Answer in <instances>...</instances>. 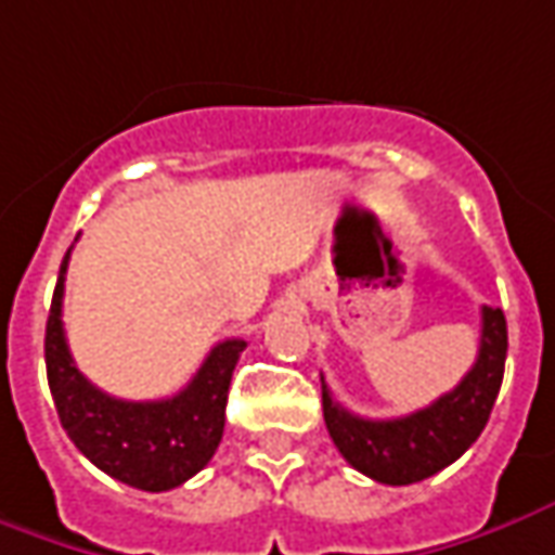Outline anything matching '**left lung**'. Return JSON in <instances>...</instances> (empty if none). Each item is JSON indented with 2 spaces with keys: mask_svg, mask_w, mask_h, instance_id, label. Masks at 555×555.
<instances>
[{
  "mask_svg": "<svg viewBox=\"0 0 555 555\" xmlns=\"http://www.w3.org/2000/svg\"><path fill=\"white\" fill-rule=\"evenodd\" d=\"M480 352L459 386L398 420H364L331 398L322 379V406L331 440L343 459L386 486L420 483L452 465L480 437L499 398L507 358V322L499 307L480 309Z\"/></svg>",
  "mask_w": 555,
  "mask_h": 555,
  "instance_id": "8db88e82",
  "label": "left lung"
}]
</instances>
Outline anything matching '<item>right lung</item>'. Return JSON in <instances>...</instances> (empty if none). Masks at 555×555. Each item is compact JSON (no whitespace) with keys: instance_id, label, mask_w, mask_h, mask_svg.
<instances>
[{"instance_id":"1","label":"right lung","mask_w":555,"mask_h":555,"mask_svg":"<svg viewBox=\"0 0 555 555\" xmlns=\"http://www.w3.org/2000/svg\"><path fill=\"white\" fill-rule=\"evenodd\" d=\"M72 248L60 263L48 331L44 364L63 431L93 465L142 492H167L191 480L224 435V406L233 367L246 340H224L206 356L188 386L164 401L112 398L75 367L63 331V285Z\"/></svg>"}]
</instances>
